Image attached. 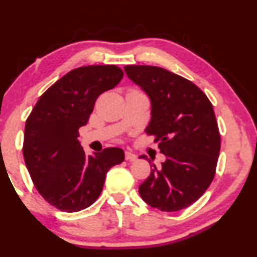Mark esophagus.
I'll use <instances>...</instances> for the list:
<instances>
[{
	"instance_id": "34e87169",
	"label": "esophagus",
	"mask_w": 257,
	"mask_h": 257,
	"mask_svg": "<svg viewBox=\"0 0 257 257\" xmlns=\"http://www.w3.org/2000/svg\"><path fill=\"white\" fill-rule=\"evenodd\" d=\"M125 159L127 161H135V160H137V156H136V154L131 153V152H128V151H126V152H125Z\"/></svg>"
}]
</instances>
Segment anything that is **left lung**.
I'll return each mask as SVG.
<instances>
[{
    "label": "left lung",
    "instance_id": "1",
    "mask_svg": "<svg viewBox=\"0 0 257 257\" xmlns=\"http://www.w3.org/2000/svg\"><path fill=\"white\" fill-rule=\"evenodd\" d=\"M132 82L151 99V120L145 132L154 136L166 160L152 165L139 186L147 205L161 212H177L194 203L212 184L221 138L213 105L195 84L151 65L124 68Z\"/></svg>",
    "mask_w": 257,
    "mask_h": 257
}]
</instances>
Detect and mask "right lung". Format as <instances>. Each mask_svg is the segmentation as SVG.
<instances>
[{
	"mask_svg": "<svg viewBox=\"0 0 257 257\" xmlns=\"http://www.w3.org/2000/svg\"><path fill=\"white\" fill-rule=\"evenodd\" d=\"M122 76L115 65L71 70L42 94L27 119L23 157L31 180L45 201L62 212L92 205L107 171L125 159L118 147L86 157L78 142V130L86 125L97 98Z\"/></svg>",
	"mask_w": 257,
	"mask_h": 257,
	"instance_id": "obj_1",
	"label": "right lung"
}]
</instances>
